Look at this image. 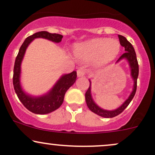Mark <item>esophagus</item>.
Here are the masks:
<instances>
[{
  "label": "esophagus",
  "instance_id": "1",
  "mask_svg": "<svg viewBox=\"0 0 155 155\" xmlns=\"http://www.w3.org/2000/svg\"><path fill=\"white\" fill-rule=\"evenodd\" d=\"M85 75V70L83 68H79L77 71V76L78 77H81V76H84Z\"/></svg>",
  "mask_w": 155,
  "mask_h": 155
}]
</instances>
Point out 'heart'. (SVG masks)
I'll return each instance as SVG.
<instances>
[{
    "label": "heart",
    "mask_w": 155,
    "mask_h": 155,
    "mask_svg": "<svg viewBox=\"0 0 155 155\" xmlns=\"http://www.w3.org/2000/svg\"><path fill=\"white\" fill-rule=\"evenodd\" d=\"M120 48V43L116 39L94 38L76 45L73 53L81 61L94 59L95 66L100 68L114 61Z\"/></svg>",
    "instance_id": "heart-1"
}]
</instances>
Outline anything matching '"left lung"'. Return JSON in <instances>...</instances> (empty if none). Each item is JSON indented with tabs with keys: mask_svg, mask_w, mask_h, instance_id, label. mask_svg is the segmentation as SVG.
<instances>
[{
	"mask_svg": "<svg viewBox=\"0 0 155 155\" xmlns=\"http://www.w3.org/2000/svg\"><path fill=\"white\" fill-rule=\"evenodd\" d=\"M118 37L119 39H120V45H121V46L125 48V53H123V54L118 58L117 62L120 61V60L123 59V58H125V59L128 61L130 68H131V76H132V79L134 80V87L132 92L130 94L129 97L125 100V102L121 105V106L118 107L116 110H104V109L99 107L98 105L94 102L92 97H91V81L90 86H89L88 89H87V91H86L85 93V101L88 108L90 109L91 111L97 114L99 116L105 117V118H112V117H114L120 114H121L122 112L126 108V107L129 105L131 101L132 100L134 97L135 93H136L137 91V81L138 74H139V65H138V61L137 59L136 53H135L134 49L132 45H131L124 36H123V35H119Z\"/></svg>",
	"mask_w": 155,
	"mask_h": 155,
	"instance_id": "left-lung-1",
	"label": "left lung"
}]
</instances>
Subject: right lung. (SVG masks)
Returning <instances> with one entry per match:
<instances>
[{"label":"right lung","instance_id":"1","mask_svg":"<svg viewBox=\"0 0 155 155\" xmlns=\"http://www.w3.org/2000/svg\"><path fill=\"white\" fill-rule=\"evenodd\" d=\"M37 38H46L56 43H59L63 38V35L60 34L50 33L46 31H41L27 37L21 46L15 61L13 85L19 100L26 108L37 114H46L54 111L61 106L64 101L65 93L76 82L77 75L76 71H73L71 73L63 75L53 86V88L48 94L41 97H34L24 93L20 84L21 64L28 45L32 41V40Z\"/></svg>","mask_w":155,"mask_h":155}]
</instances>
